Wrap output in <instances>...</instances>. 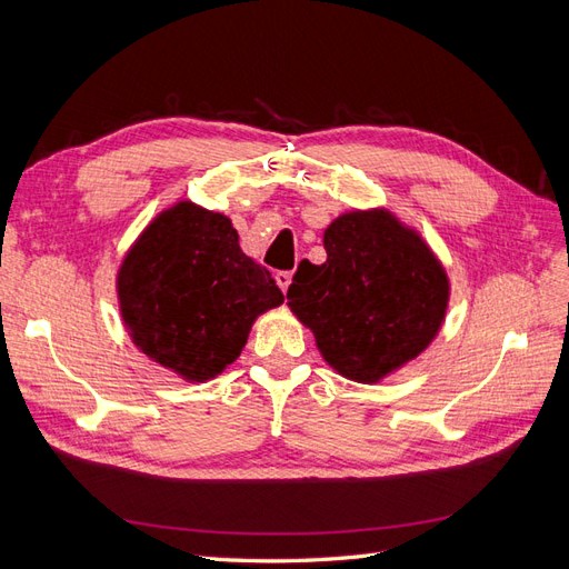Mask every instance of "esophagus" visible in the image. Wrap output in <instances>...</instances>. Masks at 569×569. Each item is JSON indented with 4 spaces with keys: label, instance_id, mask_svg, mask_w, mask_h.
Returning <instances> with one entry per match:
<instances>
[{
    "label": "esophagus",
    "instance_id": "obj_1",
    "mask_svg": "<svg viewBox=\"0 0 569 569\" xmlns=\"http://www.w3.org/2000/svg\"><path fill=\"white\" fill-rule=\"evenodd\" d=\"M274 282H278V287H280L282 291H287L289 284H291V272H287V270L274 272Z\"/></svg>",
    "mask_w": 569,
    "mask_h": 569
}]
</instances>
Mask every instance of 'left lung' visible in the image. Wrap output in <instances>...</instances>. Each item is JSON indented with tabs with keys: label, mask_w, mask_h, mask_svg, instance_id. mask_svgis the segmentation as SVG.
I'll list each match as a JSON object with an SVG mask.
<instances>
[{
	"label": "left lung",
	"mask_w": 569,
	"mask_h": 569,
	"mask_svg": "<svg viewBox=\"0 0 569 569\" xmlns=\"http://www.w3.org/2000/svg\"><path fill=\"white\" fill-rule=\"evenodd\" d=\"M327 261H301L289 311L316 337L325 363L377 385L416 360L446 320L451 280L422 234L389 209H353L325 228Z\"/></svg>",
	"instance_id": "left-lung-1"
}]
</instances>
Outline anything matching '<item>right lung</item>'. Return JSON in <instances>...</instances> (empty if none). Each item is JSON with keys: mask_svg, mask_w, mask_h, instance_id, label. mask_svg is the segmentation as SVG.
Instances as JSON below:
<instances>
[{"mask_svg": "<svg viewBox=\"0 0 569 569\" xmlns=\"http://www.w3.org/2000/svg\"><path fill=\"white\" fill-rule=\"evenodd\" d=\"M132 343L184 382L213 380L242 353L251 325L284 295L239 247L232 220L178 201L153 218L116 274Z\"/></svg>", "mask_w": 569, "mask_h": 569, "instance_id": "1", "label": "right lung"}]
</instances>
